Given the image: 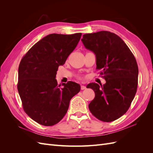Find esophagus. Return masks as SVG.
Masks as SVG:
<instances>
[{
    "instance_id": "34e87169",
    "label": "esophagus",
    "mask_w": 153,
    "mask_h": 153,
    "mask_svg": "<svg viewBox=\"0 0 153 153\" xmlns=\"http://www.w3.org/2000/svg\"><path fill=\"white\" fill-rule=\"evenodd\" d=\"M81 90H84L86 89V87L84 86V85H81Z\"/></svg>"
}]
</instances>
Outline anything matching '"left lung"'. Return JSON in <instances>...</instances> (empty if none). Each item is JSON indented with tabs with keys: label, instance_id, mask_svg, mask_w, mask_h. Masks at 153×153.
<instances>
[{
	"label": "left lung",
	"instance_id": "left-lung-1",
	"mask_svg": "<svg viewBox=\"0 0 153 153\" xmlns=\"http://www.w3.org/2000/svg\"><path fill=\"white\" fill-rule=\"evenodd\" d=\"M82 41L95 53L96 69L106 80L103 85L96 83L87 85L95 93L89 110L101 121H114L127 112L135 98L138 76L136 59L126 44L113 32L85 34Z\"/></svg>",
	"mask_w": 153,
	"mask_h": 153
}]
</instances>
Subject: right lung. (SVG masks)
Masks as SVG:
<instances>
[{"label":"right lung","instance_id":"add662e5","mask_svg":"<svg viewBox=\"0 0 153 153\" xmlns=\"http://www.w3.org/2000/svg\"><path fill=\"white\" fill-rule=\"evenodd\" d=\"M81 33L51 34L37 42L22 59L17 88L25 112L45 126L58 123L64 117L73 97L80 91L74 82L57 85L59 66L78 45Z\"/></svg>","mask_w":153,"mask_h":153}]
</instances>
